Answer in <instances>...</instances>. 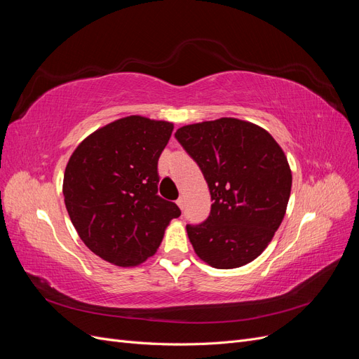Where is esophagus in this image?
<instances>
[{"label":"esophagus","instance_id":"esophagus-1","mask_svg":"<svg viewBox=\"0 0 359 359\" xmlns=\"http://www.w3.org/2000/svg\"><path fill=\"white\" fill-rule=\"evenodd\" d=\"M177 205L180 206V208H181V210H182V206H184V199H182V198H180V199L177 201Z\"/></svg>","mask_w":359,"mask_h":359}]
</instances>
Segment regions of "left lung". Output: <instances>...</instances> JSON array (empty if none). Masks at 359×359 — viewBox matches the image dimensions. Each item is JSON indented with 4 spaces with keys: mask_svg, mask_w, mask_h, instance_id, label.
<instances>
[{
    "mask_svg": "<svg viewBox=\"0 0 359 359\" xmlns=\"http://www.w3.org/2000/svg\"><path fill=\"white\" fill-rule=\"evenodd\" d=\"M175 137L198 163L211 194V212L187 224L196 255L212 268L247 265L264 252L283 222L292 172L266 130L236 118L184 126Z\"/></svg>",
    "mask_w": 359,
    "mask_h": 359,
    "instance_id": "1",
    "label": "left lung"
}]
</instances>
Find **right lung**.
<instances>
[{
  "label": "right lung",
  "mask_w": 359,
  "mask_h": 359,
  "mask_svg": "<svg viewBox=\"0 0 359 359\" xmlns=\"http://www.w3.org/2000/svg\"><path fill=\"white\" fill-rule=\"evenodd\" d=\"M173 124L132 115L95 130L74 149L62 194L76 232L93 253L118 266L153 256L177 203L161 199L157 163Z\"/></svg>",
  "instance_id": "1"
}]
</instances>
